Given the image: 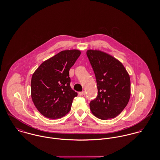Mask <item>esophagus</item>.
<instances>
[{"instance_id":"1","label":"esophagus","mask_w":160,"mask_h":160,"mask_svg":"<svg viewBox=\"0 0 160 160\" xmlns=\"http://www.w3.org/2000/svg\"><path fill=\"white\" fill-rule=\"evenodd\" d=\"M78 95H79V96H82V95H85V92L82 91L81 92H79V93H78Z\"/></svg>"}]
</instances>
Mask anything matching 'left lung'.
Returning <instances> with one entry per match:
<instances>
[{
    "mask_svg": "<svg viewBox=\"0 0 160 160\" xmlns=\"http://www.w3.org/2000/svg\"><path fill=\"white\" fill-rule=\"evenodd\" d=\"M95 73L98 95L90 102L92 113L107 120L120 114L131 96L130 77L123 65L112 55L96 50L86 52Z\"/></svg>",
    "mask_w": 160,
    "mask_h": 160,
    "instance_id": "8db88e82",
    "label": "left lung"
}]
</instances>
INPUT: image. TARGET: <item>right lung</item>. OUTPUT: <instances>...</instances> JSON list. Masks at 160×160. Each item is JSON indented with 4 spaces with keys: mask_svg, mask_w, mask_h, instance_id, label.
Masks as SVG:
<instances>
[{
    "mask_svg": "<svg viewBox=\"0 0 160 160\" xmlns=\"http://www.w3.org/2000/svg\"><path fill=\"white\" fill-rule=\"evenodd\" d=\"M81 55L79 50H63L44 61L33 73L31 98L46 118L58 119L68 114L78 93L70 86L69 71Z\"/></svg>",
    "mask_w": 160,
    "mask_h": 160,
    "instance_id": "add662e5",
    "label": "right lung"
}]
</instances>
